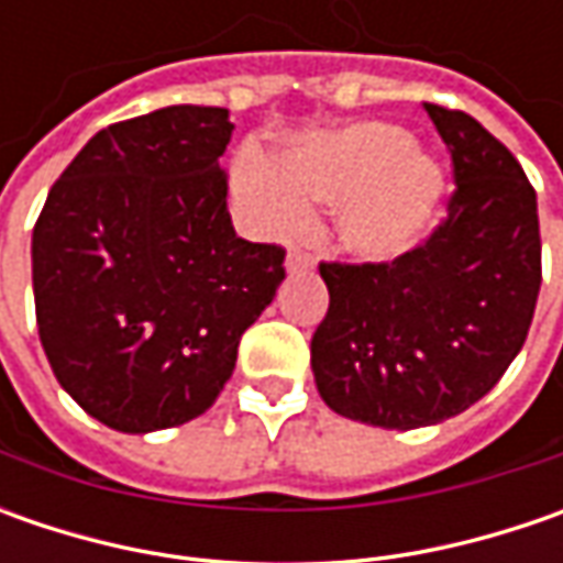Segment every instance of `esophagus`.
<instances>
[{
  "mask_svg": "<svg viewBox=\"0 0 563 563\" xmlns=\"http://www.w3.org/2000/svg\"><path fill=\"white\" fill-rule=\"evenodd\" d=\"M285 269L291 272V275H297V272H310L313 269V260H310L307 253L294 250V253H288V260H285Z\"/></svg>",
  "mask_w": 563,
  "mask_h": 563,
  "instance_id": "obj_1",
  "label": "esophagus"
}]
</instances>
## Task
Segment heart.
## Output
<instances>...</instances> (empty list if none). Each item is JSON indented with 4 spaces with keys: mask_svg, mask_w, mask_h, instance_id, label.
Returning <instances> with one entry per match:
<instances>
[{
    "mask_svg": "<svg viewBox=\"0 0 563 563\" xmlns=\"http://www.w3.org/2000/svg\"><path fill=\"white\" fill-rule=\"evenodd\" d=\"M234 197L250 225L266 234H294L310 219L307 206L335 203L338 247L385 266L429 238L444 172L398 124L354 121L294 141L272 165L244 156L234 165Z\"/></svg>",
    "mask_w": 563,
    "mask_h": 563,
    "instance_id": "obj_1",
    "label": "heart"
}]
</instances>
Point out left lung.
<instances>
[{
    "label": "left lung",
    "mask_w": 563,
    "mask_h": 563,
    "mask_svg": "<svg viewBox=\"0 0 563 563\" xmlns=\"http://www.w3.org/2000/svg\"><path fill=\"white\" fill-rule=\"evenodd\" d=\"M426 112L457 181L444 225L385 266L322 263L329 313L310 341L322 400L400 432L486 398L527 341L542 285L536 190L520 163L466 112Z\"/></svg>",
    "instance_id": "obj_1"
}]
</instances>
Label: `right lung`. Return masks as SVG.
Instances as JSON below:
<instances>
[{
    "label": "right lung",
    "instance_id": "add662e5",
    "mask_svg": "<svg viewBox=\"0 0 563 563\" xmlns=\"http://www.w3.org/2000/svg\"><path fill=\"white\" fill-rule=\"evenodd\" d=\"M231 131L219 106L109 124L36 219L43 351L58 385L115 432L146 435L206 413L285 278V250L231 228L219 168Z\"/></svg>",
    "mask_w": 563,
    "mask_h": 563
}]
</instances>
